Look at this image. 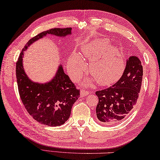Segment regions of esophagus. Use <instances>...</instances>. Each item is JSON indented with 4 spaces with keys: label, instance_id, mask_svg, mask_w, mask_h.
Listing matches in <instances>:
<instances>
[{
    "label": "esophagus",
    "instance_id": "1",
    "mask_svg": "<svg viewBox=\"0 0 160 160\" xmlns=\"http://www.w3.org/2000/svg\"><path fill=\"white\" fill-rule=\"evenodd\" d=\"M89 93H90L89 91H86L84 89H82V90H81V96L82 97H85L86 96H88Z\"/></svg>",
    "mask_w": 160,
    "mask_h": 160
}]
</instances>
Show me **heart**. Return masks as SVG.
I'll use <instances>...</instances> for the list:
<instances>
[{
  "mask_svg": "<svg viewBox=\"0 0 160 160\" xmlns=\"http://www.w3.org/2000/svg\"><path fill=\"white\" fill-rule=\"evenodd\" d=\"M82 51L86 58L91 59L89 70L97 82L102 86H109L116 82L125 68L124 58L119 48L110 46L106 38H98L82 46ZM70 74L77 78L82 75L86 64L77 52H73L67 62Z\"/></svg>",
  "mask_w": 160,
  "mask_h": 160,
  "instance_id": "obj_1",
  "label": "heart"
}]
</instances>
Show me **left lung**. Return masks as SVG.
<instances>
[{"label": "left lung", "mask_w": 160, "mask_h": 160, "mask_svg": "<svg viewBox=\"0 0 160 160\" xmlns=\"http://www.w3.org/2000/svg\"><path fill=\"white\" fill-rule=\"evenodd\" d=\"M142 80V66L138 57L131 56L122 77L112 86L96 92L98 119L104 124L122 122L136 104Z\"/></svg>", "instance_id": "obj_1"}]
</instances>
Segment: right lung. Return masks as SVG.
Segmentation results:
<instances>
[{
  "mask_svg": "<svg viewBox=\"0 0 160 160\" xmlns=\"http://www.w3.org/2000/svg\"><path fill=\"white\" fill-rule=\"evenodd\" d=\"M72 28H55L41 32L31 38L16 63V77L20 98L31 116L38 122L49 127H58L69 119L72 108L80 96L68 75L60 64L52 79L49 82L39 83L30 80L24 69L22 58L24 51L31 44L47 34L65 37L72 33Z\"/></svg>",
  "mask_w": 160,
  "mask_h": 160,
  "instance_id": "1",
  "label": "right lung"
}]
</instances>
